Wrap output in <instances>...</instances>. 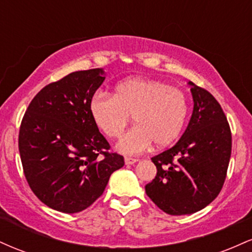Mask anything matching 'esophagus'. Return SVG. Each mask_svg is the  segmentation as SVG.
I'll use <instances>...</instances> for the list:
<instances>
[{"label":"esophagus","instance_id":"obj_1","mask_svg":"<svg viewBox=\"0 0 252 252\" xmlns=\"http://www.w3.org/2000/svg\"><path fill=\"white\" fill-rule=\"evenodd\" d=\"M137 158H124V162H126V164H134L137 162Z\"/></svg>","mask_w":252,"mask_h":252}]
</instances>
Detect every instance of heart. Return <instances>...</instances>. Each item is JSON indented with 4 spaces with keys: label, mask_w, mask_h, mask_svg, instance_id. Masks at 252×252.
<instances>
[{
    "label": "heart",
    "mask_w": 252,
    "mask_h": 252,
    "mask_svg": "<svg viewBox=\"0 0 252 252\" xmlns=\"http://www.w3.org/2000/svg\"><path fill=\"white\" fill-rule=\"evenodd\" d=\"M90 115L109 138L121 137L130 117L134 118L136 126L123 136L117 148L126 154H137L152 143L163 148L174 142L186 123L189 102L184 91L168 83L131 78L118 84L112 97L94 94Z\"/></svg>",
    "instance_id": "b5f03b06"
}]
</instances>
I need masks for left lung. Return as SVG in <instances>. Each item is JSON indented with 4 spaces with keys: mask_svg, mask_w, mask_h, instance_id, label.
I'll list each match as a JSON object with an SVG mask.
<instances>
[{
    "mask_svg": "<svg viewBox=\"0 0 252 252\" xmlns=\"http://www.w3.org/2000/svg\"><path fill=\"white\" fill-rule=\"evenodd\" d=\"M193 114L172 148L152 158L156 176L147 195L170 216L190 215L218 196L226 179L232 135L220 104L207 90L189 82Z\"/></svg>",
    "mask_w": 252,
    "mask_h": 252,
    "instance_id": "obj_1",
    "label": "left lung"
}]
</instances>
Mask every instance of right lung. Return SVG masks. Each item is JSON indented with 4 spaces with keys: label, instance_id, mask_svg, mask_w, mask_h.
<instances>
[{
    "label": "right lung",
    "instance_id": "right-lung-1",
    "mask_svg": "<svg viewBox=\"0 0 252 252\" xmlns=\"http://www.w3.org/2000/svg\"><path fill=\"white\" fill-rule=\"evenodd\" d=\"M105 77L100 68L72 72L40 90L19 132L22 168L40 201L63 213L88 209L124 166L90 115Z\"/></svg>",
    "mask_w": 252,
    "mask_h": 252
}]
</instances>
